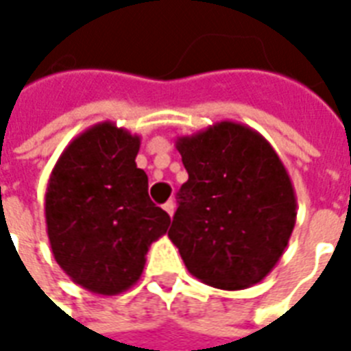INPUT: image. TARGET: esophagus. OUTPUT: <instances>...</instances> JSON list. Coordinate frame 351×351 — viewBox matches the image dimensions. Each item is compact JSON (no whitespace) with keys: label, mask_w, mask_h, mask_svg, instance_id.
<instances>
[{"label":"esophagus","mask_w":351,"mask_h":351,"mask_svg":"<svg viewBox=\"0 0 351 351\" xmlns=\"http://www.w3.org/2000/svg\"><path fill=\"white\" fill-rule=\"evenodd\" d=\"M163 208H165V213H167L169 216H173V214H175V201H173V199H169L167 203L163 205Z\"/></svg>","instance_id":"obj_1"}]
</instances>
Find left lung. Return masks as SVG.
Listing matches in <instances>:
<instances>
[{
  "label": "left lung",
  "mask_w": 351,
  "mask_h": 351,
  "mask_svg": "<svg viewBox=\"0 0 351 351\" xmlns=\"http://www.w3.org/2000/svg\"><path fill=\"white\" fill-rule=\"evenodd\" d=\"M188 171L169 239L188 271L218 289H244L286 250L297 199L269 141L243 123L218 122L176 138Z\"/></svg>",
  "instance_id": "obj_1"
}]
</instances>
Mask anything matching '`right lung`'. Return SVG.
Listing matches in <instances>:
<instances>
[{"instance_id": "add662e5", "label": "right lung", "mask_w": 351, "mask_h": 351, "mask_svg": "<svg viewBox=\"0 0 351 351\" xmlns=\"http://www.w3.org/2000/svg\"><path fill=\"white\" fill-rule=\"evenodd\" d=\"M141 137L95 123L67 145L47 186L45 218L56 263L88 291L116 295L143 274L146 252L171 218L148 197Z\"/></svg>"}]
</instances>
